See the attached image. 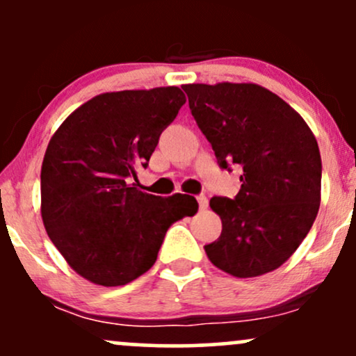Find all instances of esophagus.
Segmentation results:
<instances>
[{
    "label": "esophagus",
    "mask_w": 356,
    "mask_h": 356,
    "mask_svg": "<svg viewBox=\"0 0 356 356\" xmlns=\"http://www.w3.org/2000/svg\"><path fill=\"white\" fill-rule=\"evenodd\" d=\"M197 202H199V207H201L202 211L206 209L207 204H209V201H207V197H206V194H199L197 195Z\"/></svg>",
    "instance_id": "1"
}]
</instances>
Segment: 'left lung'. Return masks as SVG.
I'll return each mask as SVG.
<instances>
[{
    "mask_svg": "<svg viewBox=\"0 0 356 356\" xmlns=\"http://www.w3.org/2000/svg\"><path fill=\"white\" fill-rule=\"evenodd\" d=\"M182 88L220 169H243L234 199H211L222 232L204 246L207 257L236 277L280 268L303 243L320 209L316 138L283 99L259 85L192 83Z\"/></svg>",
    "mask_w": 356,
    "mask_h": 356,
    "instance_id": "obj_1",
    "label": "left lung"
}]
</instances>
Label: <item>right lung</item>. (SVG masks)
I'll return each mask as SVG.
<instances>
[{
    "label": "right lung",
    "mask_w": 356,
    "mask_h": 356,
    "mask_svg": "<svg viewBox=\"0 0 356 356\" xmlns=\"http://www.w3.org/2000/svg\"><path fill=\"white\" fill-rule=\"evenodd\" d=\"M184 104L177 87L102 93L51 137L42 165L43 224L85 280L130 283L154 266L175 220L197 212L192 195L162 199L137 181Z\"/></svg>",
    "instance_id": "add662e5"
}]
</instances>
